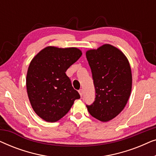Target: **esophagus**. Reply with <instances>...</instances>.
Masks as SVG:
<instances>
[{"label":"esophagus","mask_w":156,"mask_h":156,"mask_svg":"<svg viewBox=\"0 0 156 156\" xmlns=\"http://www.w3.org/2000/svg\"><path fill=\"white\" fill-rule=\"evenodd\" d=\"M79 93H80L81 97H82V95H83V89H80V90H79Z\"/></svg>","instance_id":"34e87169"}]
</instances>
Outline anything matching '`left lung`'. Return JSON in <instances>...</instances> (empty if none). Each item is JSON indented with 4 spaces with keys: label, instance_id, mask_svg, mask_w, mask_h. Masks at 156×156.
I'll return each mask as SVG.
<instances>
[{
    "label": "left lung",
    "instance_id": "1",
    "mask_svg": "<svg viewBox=\"0 0 156 156\" xmlns=\"http://www.w3.org/2000/svg\"><path fill=\"white\" fill-rule=\"evenodd\" d=\"M86 56L95 89L94 101L86 106L91 116L106 122L116 117L129 100L131 67L125 55L111 44L87 51Z\"/></svg>",
    "mask_w": 156,
    "mask_h": 156
}]
</instances>
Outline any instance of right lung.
I'll return each mask as SVG.
<instances>
[{"mask_svg":"<svg viewBox=\"0 0 156 156\" xmlns=\"http://www.w3.org/2000/svg\"><path fill=\"white\" fill-rule=\"evenodd\" d=\"M82 55L75 48L48 47L31 61L26 78L27 95L33 110L43 120H59L80 98L65 72Z\"/></svg>","mask_w":156,"mask_h":156,"instance_id":"1","label":"right lung"}]
</instances>
